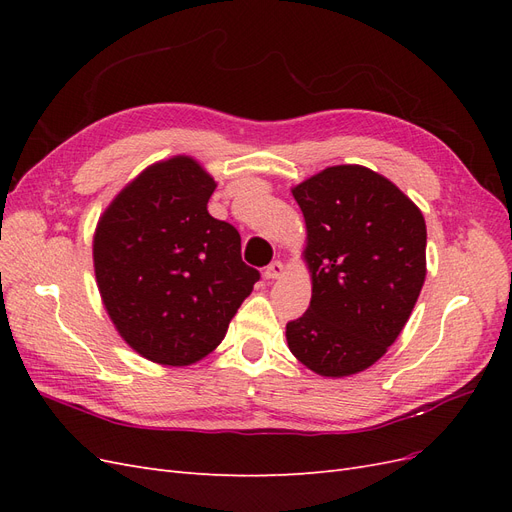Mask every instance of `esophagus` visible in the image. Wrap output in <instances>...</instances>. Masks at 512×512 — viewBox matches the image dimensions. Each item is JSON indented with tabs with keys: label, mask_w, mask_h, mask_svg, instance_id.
<instances>
[{
	"label": "esophagus",
	"mask_w": 512,
	"mask_h": 512,
	"mask_svg": "<svg viewBox=\"0 0 512 512\" xmlns=\"http://www.w3.org/2000/svg\"><path fill=\"white\" fill-rule=\"evenodd\" d=\"M265 280H277V277H282L284 275V265L280 260H275V262H271V265L265 269Z\"/></svg>",
	"instance_id": "esophagus-1"
}]
</instances>
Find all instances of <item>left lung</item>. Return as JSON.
<instances>
[{
	"mask_svg": "<svg viewBox=\"0 0 512 512\" xmlns=\"http://www.w3.org/2000/svg\"><path fill=\"white\" fill-rule=\"evenodd\" d=\"M312 275L307 312L286 324L290 352L324 378L374 365L399 337L427 275L421 209L393 181L339 164L294 185Z\"/></svg>",
	"mask_w": 512,
	"mask_h": 512,
	"instance_id": "obj_1",
	"label": "left lung"
}]
</instances>
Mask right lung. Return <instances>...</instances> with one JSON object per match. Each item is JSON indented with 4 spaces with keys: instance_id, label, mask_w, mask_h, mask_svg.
<instances>
[{
    "instance_id": "obj_1",
    "label": "right lung",
    "mask_w": 512,
    "mask_h": 512,
    "mask_svg": "<svg viewBox=\"0 0 512 512\" xmlns=\"http://www.w3.org/2000/svg\"><path fill=\"white\" fill-rule=\"evenodd\" d=\"M218 183L190 156L147 166L100 215L94 269L117 333L145 359L185 367L220 346L260 273L207 203Z\"/></svg>"
}]
</instances>
